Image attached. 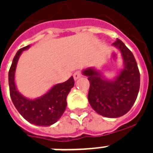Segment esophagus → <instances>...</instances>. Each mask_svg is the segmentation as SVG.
Returning a JSON list of instances; mask_svg holds the SVG:
<instances>
[{"instance_id":"esophagus-1","label":"esophagus","mask_w":153,"mask_h":153,"mask_svg":"<svg viewBox=\"0 0 153 153\" xmlns=\"http://www.w3.org/2000/svg\"><path fill=\"white\" fill-rule=\"evenodd\" d=\"M74 80H77V79H79V78H81L82 76V72L80 71H76L74 73Z\"/></svg>"}]
</instances>
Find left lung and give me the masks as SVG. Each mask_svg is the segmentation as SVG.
<instances>
[{
    "label": "left lung",
    "mask_w": 153,
    "mask_h": 153,
    "mask_svg": "<svg viewBox=\"0 0 153 153\" xmlns=\"http://www.w3.org/2000/svg\"><path fill=\"white\" fill-rule=\"evenodd\" d=\"M121 51L125 67L114 81L103 79L95 70L83 71L88 76V100L98 114L106 117H119L128 113L137 98L140 72L132 51L120 39L113 44Z\"/></svg>",
    "instance_id": "8db88e82"
}]
</instances>
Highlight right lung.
Wrapping results in <instances>:
<instances>
[{
	"label": "right lung",
	"instance_id": "obj_1",
	"mask_svg": "<svg viewBox=\"0 0 153 153\" xmlns=\"http://www.w3.org/2000/svg\"><path fill=\"white\" fill-rule=\"evenodd\" d=\"M29 48L20 49L13 58L8 71V85L11 99L15 107L24 118L39 126H49L61 117L67 107V97L74 86V80L71 77L67 81L55 85L43 97L30 100L22 96L16 90L14 74L18 59L23 51Z\"/></svg>",
	"mask_w": 153,
	"mask_h": 153
}]
</instances>
